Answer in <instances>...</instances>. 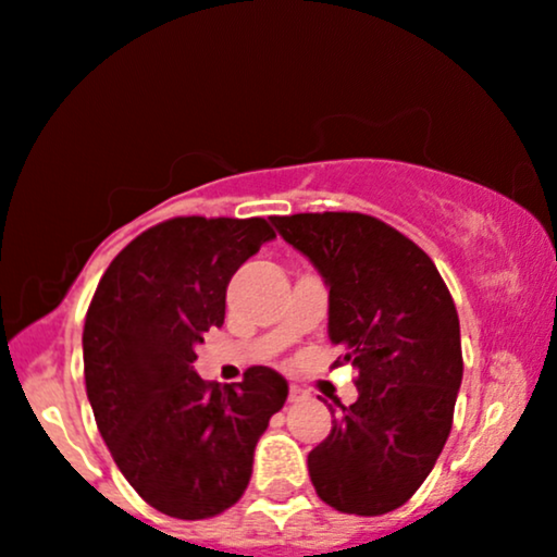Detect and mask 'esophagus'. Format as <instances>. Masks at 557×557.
Here are the masks:
<instances>
[{
	"mask_svg": "<svg viewBox=\"0 0 557 557\" xmlns=\"http://www.w3.org/2000/svg\"><path fill=\"white\" fill-rule=\"evenodd\" d=\"M308 397V392L306 389H300V387H290V395H287V399H290V403H302V399Z\"/></svg>",
	"mask_w": 557,
	"mask_h": 557,
	"instance_id": "1",
	"label": "esophagus"
}]
</instances>
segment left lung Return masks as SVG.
<instances>
[{"mask_svg":"<svg viewBox=\"0 0 557 557\" xmlns=\"http://www.w3.org/2000/svg\"><path fill=\"white\" fill-rule=\"evenodd\" d=\"M329 287V338L359 372L331 435L308 454L318 496L346 515L403 507L446 446L461 389V329L418 244L364 213L272 216ZM338 364V361H336Z\"/></svg>","mask_w":557,"mask_h":557,"instance_id":"obj_1","label":"left lung"}]
</instances>
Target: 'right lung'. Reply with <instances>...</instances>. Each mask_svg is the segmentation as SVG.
<instances>
[{
	"label": "right lung",
	"mask_w": 557,
	"mask_h": 557,
	"mask_svg": "<svg viewBox=\"0 0 557 557\" xmlns=\"http://www.w3.org/2000/svg\"><path fill=\"white\" fill-rule=\"evenodd\" d=\"M274 232L264 219H170L129 242L96 287L84 376L96 425L135 492L162 515L206 520L239 502L257 441L287 382L251 367L239 384L193 369L221 329L226 287Z\"/></svg>",
	"instance_id": "obj_1"
}]
</instances>
